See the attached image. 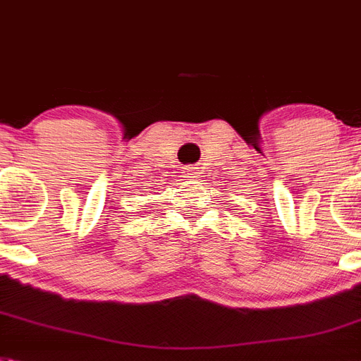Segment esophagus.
I'll use <instances>...</instances> for the list:
<instances>
[{"label":"esophagus","mask_w":361,"mask_h":361,"mask_svg":"<svg viewBox=\"0 0 361 361\" xmlns=\"http://www.w3.org/2000/svg\"><path fill=\"white\" fill-rule=\"evenodd\" d=\"M196 166H187L185 172H183V178H189V180H192V178H196Z\"/></svg>","instance_id":"obj_1"}]
</instances>
